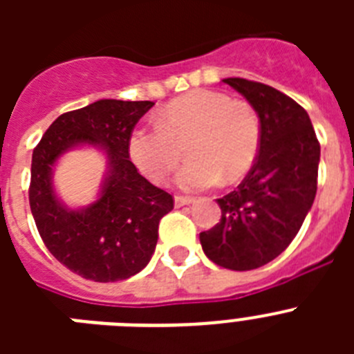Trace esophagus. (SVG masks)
I'll return each instance as SVG.
<instances>
[{
    "label": "esophagus",
    "mask_w": 354,
    "mask_h": 354,
    "mask_svg": "<svg viewBox=\"0 0 354 354\" xmlns=\"http://www.w3.org/2000/svg\"><path fill=\"white\" fill-rule=\"evenodd\" d=\"M175 207H184V205H189L193 202L192 196H183V195H175Z\"/></svg>",
    "instance_id": "esophagus-1"
}]
</instances>
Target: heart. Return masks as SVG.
<instances>
[{
    "label": "heart",
    "instance_id": "1",
    "mask_svg": "<svg viewBox=\"0 0 354 354\" xmlns=\"http://www.w3.org/2000/svg\"><path fill=\"white\" fill-rule=\"evenodd\" d=\"M187 140L189 161L177 175L187 192L241 179L253 167L261 147V120L245 101L214 90H193L162 108L158 126L129 136V158L147 179L162 183L179 165Z\"/></svg>",
    "mask_w": 354,
    "mask_h": 354
}]
</instances>
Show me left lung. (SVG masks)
Segmentation results:
<instances>
[{
    "mask_svg": "<svg viewBox=\"0 0 354 354\" xmlns=\"http://www.w3.org/2000/svg\"><path fill=\"white\" fill-rule=\"evenodd\" d=\"M223 83L257 111L261 147L245 180L218 198L220 223L200 232V243L214 264L250 271L277 259L299 232L317 192L321 145L308 113L289 95L243 77Z\"/></svg>",
    "mask_w": 354,
    "mask_h": 354,
    "instance_id": "1",
    "label": "left lung"
}]
</instances>
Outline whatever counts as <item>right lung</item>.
Returning <instances> with one entry per match:
<instances>
[{
	"instance_id": "1",
	"label": "right lung",
	"mask_w": 354,
	"mask_h": 354,
	"mask_svg": "<svg viewBox=\"0 0 354 354\" xmlns=\"http://www.w3.org/2000/svg\"><path fill=\"white\" fill-rule=\"evenodd\" d=\"M152 106L101 99L60 115L33 149L30 207L40 237L56 261L86 280L118 282L140 273L156 250L159 221L174 209L170 193L140 175L127 150L134 126ZM77 145L102 146L109 174L102 196L72 212L55 198L52 167Z\"/></svg>"
}]
</instances>
